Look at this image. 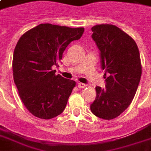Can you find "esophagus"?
I'll return each mask as SVG.
<instances>
[{
  "mask_svg": "<svg viewBox=\"0 0 151 151\" xmlns=\"http://www.w3.org/2000/svg\"><path fill=\"white\" fill-rule=\"evenodd\" d=\"M78 88H85V87H86V85L84 83H82V82H79V83H78Z\"/></svg>",
  "mask_w": 151,
  "mask_h": 151,
  "instance_id": "1",
  "label": "esophagus"
}]
</instances>
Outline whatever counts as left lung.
<instances>
[{
    "mask_svg": "<svg viewBox=\"0 0 151 151\" xmlns=\"http://www.w3.org/2000/svg\"><path fill=\"white\" fill-rule=\"evenodd\" d=\"M91 30L100 50L106 87H95L91 110L96 116L111 120L125 111L136 94L142 70L139 50L133 38L114 25H96Z\"/></svg>",
    "mask_w": 151,
    "mask_h": 151,
    "instance_id": "8db88e82",
    "label": "left lung"
}]
</instances>
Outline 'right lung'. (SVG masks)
Segmentation results:
<instances>
[{
	"mask_svg": "<svg viewBox=\"0 0 151 151\" xmlns=\"http://www.w3.org/2000/svg\"><path fill=\"white\" fill-rule=\"evenodd\" d=\"M84 28L43 23L22 35L13 56L14 81L23 104L33 116L49 120L61 113L76 82L56 74L54 65Z\"/></svg>",
	"mask_w": 151,
	"mask_h": 151,
	"instance_id": "1",
	"label": "right lung"
}]
</instances>
